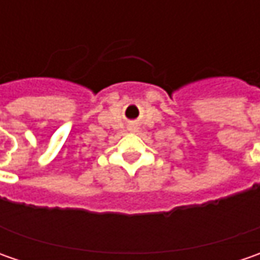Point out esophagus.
Masks as SVG:
<instances>
[{
	"instance_id": "obj_1",
	"label": "esophagus",
	"mask_w": 260,
	"mask_h": 260,
	"mask_svg": "<svg viewBox=\"0 0 260 260\" xmlns=\"http://www.w3.org/2000/svg\"><path fill=\"white\" fill-rule=\"evenodd\" d=\"M128 130H132V132H136V130H137V127H136V125H130V127H128Z\"/></svg>"
}]
</instances>
